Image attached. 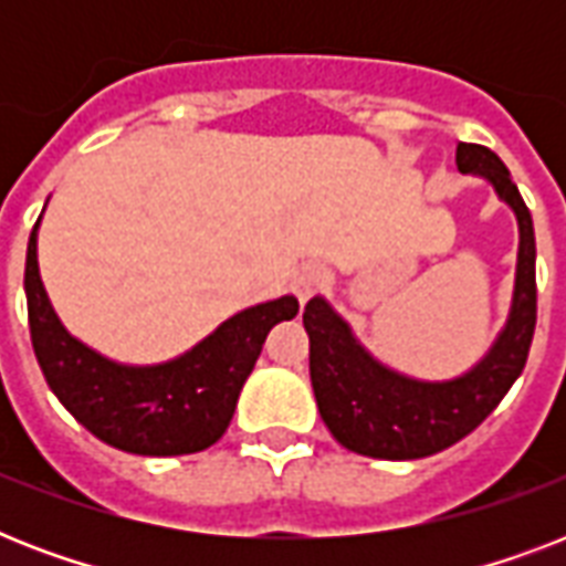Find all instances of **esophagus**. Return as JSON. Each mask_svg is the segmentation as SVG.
Returning <instances> with one entry per match:
<instances>
[{
    "label": "esophagus",
    "instance_id": "34e87169",
    "mask_svg": "<svg viewBox=\"0 0 566 566\" xmlns=\"http://www.w3.org/2000/svg\"><path fill=\"white\" fill-rule=\"evenodd\" d=\"M323 284H326V266L319 264H302L293 275V293L300 296V302L314 296Z\"/></svg>",
    "mask_w": 566,
    "mask_h": 566
}]
</instances>
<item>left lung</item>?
<instances>
[{"instance_id": "8db88e82", "label": "left lung", "mask_w": 566, "mask_h": 566, "mask_svg": "<svg viewBox=\"0 0 566 566\" xmlns=\"http://www.w3.org/2000/svg\"><path fill=\"white\" fill-rule=\"evenodd\" d=\"M455 164L461 172L491 181L517 213L520 252L509 323L470 373L449 381H420L376 361L355 340L349 323L323 296H314L302 314L311 340V387L328 431L358 455L413 461L452 447L482 426L526 367L537 323L532 213L509 167L488 146L458 144Z\"/></svg>"}]
</instances>
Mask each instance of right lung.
<instances>
[{
    "mask_svg": "<svg viewBox=\"0 0 566 566\" xmlns=\"http://www.w3.org/2000/svg\"><path fill=\"white\" fill-rule=\"evenodd\" d=\"M38 226L40 220L25 252L31 346L61 405L108 447L135 455H190L217 443L270 328L296 317V296L240 311L172 361L128 367L93 353L61 326L40 282Z\"/></svg>",
    "mask_w": 566,
    "mask_h": 566,
    "instance_id": "add662e5",
    "label": "right lung"
}]
</instances>
